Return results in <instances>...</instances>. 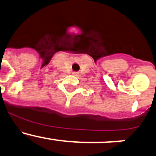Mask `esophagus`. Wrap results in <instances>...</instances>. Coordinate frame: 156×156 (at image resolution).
Returning <instances> with one entry per match:
<instances>
[{"label": "esophagus", "mask_w": 156, "mask_h": 156, "mask_svg": "<svg viewBox=\"0 0 156 156\" xmlns=\"http://www.w3.org/2000/svg\"><path fill=\"white\" fill-rule=\"evenodd\" d=\"M78 72H72V75H75V76H77V75H78Z\"/></svg>", "instance_id": "34e87169"}]
</instances>
